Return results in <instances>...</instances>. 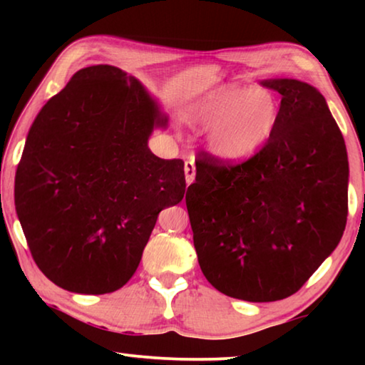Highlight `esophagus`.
Masks as SVG:
<instances>
[{
  "label": "esophagus",
  "mask_w": 365,
  "mask_h": 365,
  "mask_svg": "<svg viewBox=\"0 0 365 365\" xmlns=\"http://www.w3.org/2000/svg\"><path fill=\"white\" fill-rule=\"evenodd\" d=\"M195 175H196L195 160H193V159H188L187 163H185V178H187V183H188V185L193 183Z\"/></svg>",
  "instance_id": "obj_1"
}]
</instances>
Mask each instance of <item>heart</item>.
Wrapping results in <instances>:
<instances>
[{
  "label": "heart",
  "instance_id": "1",
  "mask_svg": "<svg viewBox=\"0 0 365 365\" xmlns=\"http://www.w3.org/2000/svg\"><path fill=\"white\" fill-rule=\"evenodd\" d=\"M280 106L265 88L225 86L207 95L195 109V120L214 128L211 148L228 164H240L261 150L274 133Z\"/></svg>",
  "mask_w": 365,
  "mask_h": 365
}]
</instances>
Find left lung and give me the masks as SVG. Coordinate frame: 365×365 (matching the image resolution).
I'll return each instance as SVG.
<instances>
[{
    "label": "left lung",
    "instance_id": "obj_1",
    "mask_svg": "<svg viewBox=\"0 0 365 365\" xmlns=\"http://www.w3.org/2000/svg\"><path fill=\"white\" fill-rule=\"evenodd\" d=\"M262 85L282 95L267 143L240 164L200 153L185 196L202 274L220 293L251 302L298 292L348 219V154L325 98L293 78Z\"/></svg>",
    "mask_w": 365,
    "mask_h": 365
}]
</instances>
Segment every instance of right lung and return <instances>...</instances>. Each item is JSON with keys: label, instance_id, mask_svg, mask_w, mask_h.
<instances>
[{"label": "right lung", "instance_id": "add662e5", "mask_svg": "<svg viewBox=\"0 0 365 365\" xmlns=\"http://www.w3.org/2000/svg\"><path fill=\"white\" fill-rule=\"evenodd\" d=\"M165 125L138 80L106 64L73 73L41 108L14 201L35 264L58 287L103 294L132 279L159 212L187 188L183 160L148 148Z\"/></svg>", "mask_w": 365, "mask_h": 365}]
</instances>
